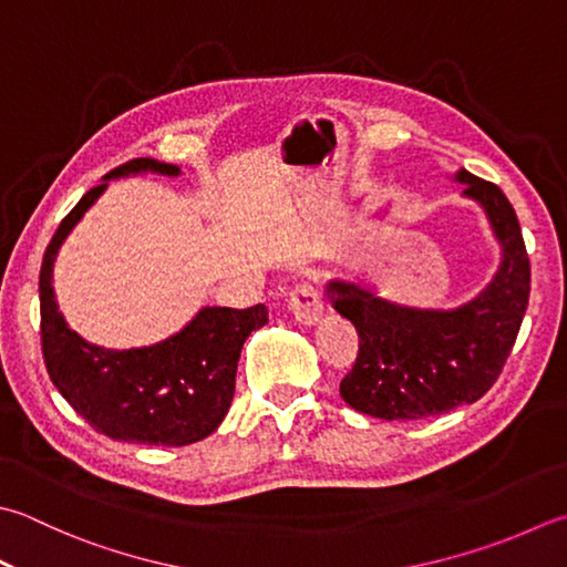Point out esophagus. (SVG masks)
<instances>
[{"mask_svg": "<svg viewBox=\"0 0 567 567\" xmlns=\"http://www.w3.org/2000/svg\"><path fill=\"white\" fill-rule=\"evenodd\" d=\"M287 307H290L299 324H317L324 315V299H321L312 282H297L292 292L287 295Z\"/></svg>", "mask_w": 567, "mask_h": 567, "instance_id": "1", "label": "esophagus"}]
</instances>
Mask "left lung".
<instances>
[{"instance_id":"left-lung-1","label":"left lung","mask_w":567,"mask_h":567,"mask_svg":"<svg viewBox=\"0 0 567 567\" xmlns=\"http://www.w3.org/2000/svg\"><path fill=\"white\" fill-rule=\"evenodd\" d=\"M480 202L504 258L489 287L450 312L381 299L353 282H329L331 307L359 331V353L341 398L381 420H425L480 401L512 353L530 295V260L514 206L492 182L457 172Z\"/></svg>"}]
</instances>
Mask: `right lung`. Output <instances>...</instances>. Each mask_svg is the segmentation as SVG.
<instances>
[{"mask_svg":"<svg viewBox=\"0 0 567 567\" xmlns=\"http://www.w3.org/2000/svg\"><path fill=\"white\" fill-rule=\"evenodd\" d=\"M137 172L179 174L176 164L130 159L105 179ZM107 182L93 186L55 228L39 272L41 351L53 385L87 425L140 445L182 447L208 437L226 417L240 349L250 331L268 324L265 305L248 309L206 307L179 334L144 349L110 351L69 329L53 299L51 270L63 238Z\"/></svg>","mask_w":567,"mask_h":567,"instance_id":"right-lung-1","label":"right lung"}]
</instances>
